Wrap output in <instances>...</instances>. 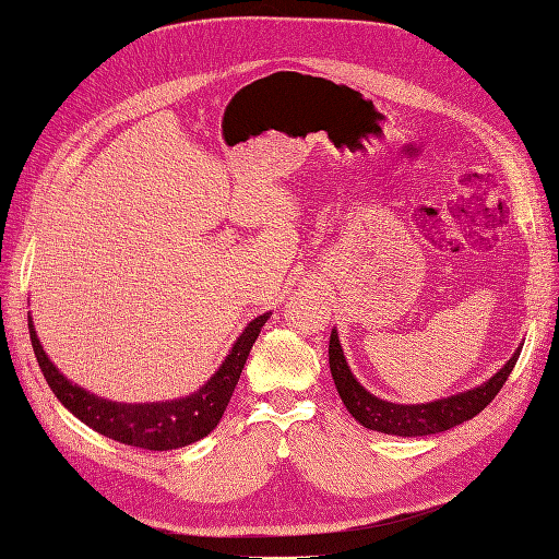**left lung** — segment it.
Listing matches in <instances>:
<instances>
[{
	"label": "left lung",
	"instance_id": "obj_1",
	"mask_svg": "<svg viewBox=\"0 0 559 559\" xmlns=\"http://www.w3.org/2000/svg\"><path fill=\"white\" fill-rule=\"evenodd\" d=\"M520 349L522 347H518L513 352V357L487 382L466 389L462 394L417 405L389 403L364 389L361 382H357V378L352 376L335 329L331 331L329 341V364L337 394H341L345 408L361 427L392 436H429L448 431L485 411L487 405L492 403V399L501 392L503 382L509 380L511 370L515 368V361L520 357Z\"/></svg>",
	"mask_w": 559,
	"mask_h": 559
}]
</instances>
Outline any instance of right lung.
Here are the masks:
<instances>
[{"label": "right lung", "mask_w": 559, "mask_h": 559, "mask_svg": "<svg viewBox=\"0 0 559 559\" xmlns=\"http://www.w3.org/2000/svg\"><path fill=\"white\" fill-rule=\"evenodd\" d=\"M267 317L270 312L249 321L242 335L228 352L224 364L218 366L216 373L198 392L183 399L156 403H118L86 392V389L67 380L53 366V361L48 359V354L44 352L37 337V331L32 326L29 314L27 326L32 349H35V357L48 386L53 389V394L64 408L79 417L83 425L111 438V441L132 448L177 450L205 438L218 425V419H222L235 392V384L240 380L249 352L253 343H257Z\"/></svg>", "instance_id": "obj_1"}]
</instances>
